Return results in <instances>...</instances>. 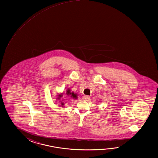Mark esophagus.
<instances>
[{"instance_id":"34e87169","label":"esophagus","mask_w":158,"mask_h":158,"mask_svg":"<svg viewBox=\"0 0 158 158\" xmlns=\"http://www.w3.org/2000/svg\"><path fill=\"white\" fill-rule=\"evenodd\" d=\"M83 101H89L90 100V97L89 96H84L82 98Z\"/></svg>"}]
</instances>
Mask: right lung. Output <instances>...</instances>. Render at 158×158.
Returning <instances> with one entry per match:
<instances>
[{"mask_svg": "<svg viewBox=\"0 0 158 158\" xmlns=\"http://www.w3.org/2000/svg\"><path fill=\"white\" fill-rule=\"evenodd\" d=\"M66 94L68 95V96H71V98H77V94H75L73 92H71L69 89L67 90ZM62 95H63V94H58V95H57L58 100H60V98L63 96ZM60 102H60V106H62V107H63V105H64V103H63V102H62V101H60Z\"/></svg>", "mask_w": 158, "mask_h": 158, "instance_id": "1", "label": "right lung"}]
</instances>
